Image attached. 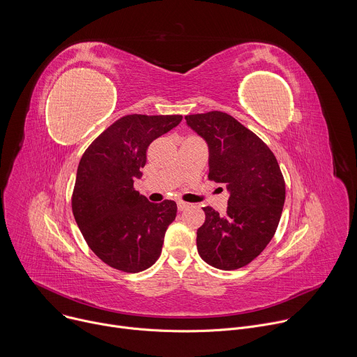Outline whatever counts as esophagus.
<instances>
[{
	"label": "esophagus",
	"mask_w": 357,
	"mask_h": 357,
	"mask_svg": "<svg viewBox=\"0 0 357 357\" xmlns=\"http://www.w3.org/2000/svg\"><path fill=\"white\" fill-rule=\"evenodd\" d=\"M189 208V203L186 202H178V211L182 212V211H186Z\"/></svg>",
	"instance_id": "34e87169"
}]
</instances>
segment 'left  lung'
Masks as SVG:
<instances>
[{"mask_svg":"<svg viewBox=\"0 0 357 357\" xmlns=\"http://www.w3.org/2000/svg\"><path fill=\"white\" fill-rule=\"evenodd\" d=\"M186 126L206 141L209 179L225 183L227 211L206 206L196 245L203 261L219 270L247 266L271 241L285 202V182L271 149L231 116L190 114Z\"/></svg>","mask_w":357,"mask_h":357,"instance_id":"8db88e82","label":"left lung"}]
</instances>
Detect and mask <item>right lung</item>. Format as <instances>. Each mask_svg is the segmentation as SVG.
I'll return each mask as SVG.
<instances>
[{"label": "right lung", "instance_id": "add662e5", "mask_svg": "<svg viewBox=\"0 0 357 357\" xmlns=\"http://www.w3.org/2000/svg\"><path fill=\"white\" fill-rule=\"evenodd\" d=\"M182 121V116L121 117L101 132L77 167L72 197L75 220L96 256L113 268L139 273L162 251L176 203H152L134 189L146 148Z\"/></svg>", "mask_w": 357, "mask_h": 357}]
</instances>
